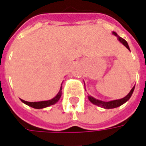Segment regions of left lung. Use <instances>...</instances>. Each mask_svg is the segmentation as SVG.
Returning <instances> with one entry per match:
<instances>
[{"label":"left lung","instance_id":"1","mask_svg":"<svg viewBox=\"0 0 146 146\" xmlns=\"http://www.w3.org/2000/svg\"><path fill=\"white\" fill-rule=\"evenodd\" d=\"M113 34L114 36H116L119 41H120L123 45H125V46L130 51L129 47V44H128L127 41H126L125 40L121 38V36H119L115 32H113ZM134 88H135V86H133V87L132 88V90H130V92H129L125 98H121V99H118V100H113V101H110V102H103V101H101V100H98V99L94 98V97H92V96H90V95L88 96V98H89V100H90L91 103H93L94 105H96V106H98L99 107H102V108H104V109H114V108H117V107L121 106L123 105L124 103H125L127 101H129V99L131 98L132 94L133 93Z\"/></svg>","mask_w":146,"mask_h":146}]
</instances>
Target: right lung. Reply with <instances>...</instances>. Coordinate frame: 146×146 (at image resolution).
Wrapping results in <instances>:
<instances>
[{
    "mask_svg": "<svg viewBox=\"0 0 146 146\" xmlns=\"http://www.w3.org/2000/svg\"><path fill=\"white\" fill-rule=\"evenodd\" d=\"M62 86H60V90L58 92V94H56V96L54 98L51 99V100H48V101H42V102H26V101H24L22 99L21 102L25 103V105H27L29 106L33 107L34 109H44V108H46V107L50 106H52L54 104H56V102H58L60 100V97H61V94H62Z\"/></svg>",
    "mask_w": 146,
    "mask_h": 146,
    "instance_id": "right-lung-1",
    "label": "right lung"
}]
</instances>
